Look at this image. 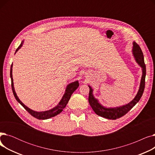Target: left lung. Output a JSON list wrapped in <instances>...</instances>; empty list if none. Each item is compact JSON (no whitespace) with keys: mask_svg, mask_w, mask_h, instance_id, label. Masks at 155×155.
Wrapping results in <instances>:
<instances>
[{"mask_svg":"<svg viewBox=\"0 0 155 155\" xmlns=\"http://www.w3.org/2000/svg\"><path fill=\"white\" fill-rule=\"evenodd\" d=\"M133 52L135 57L136 61L143 68V75L141 80L140 89L138 91V92L136 95L135 98L131 102H129L125 105H123V106L116 108H105L98 102V101L94 98L92 94V89L90 86H88L89 88H90L88 96V102L94 111L96 113V114L109 119H117L124 116L140 100L143 94L145 87L146 65L144 61V56L141 49L140 48V46L135 42L133 43Z\"/></svg>","mask_w":155,"mask_h":155,"instance_id":"8db88e82","label":"left lung"}]
</instances>
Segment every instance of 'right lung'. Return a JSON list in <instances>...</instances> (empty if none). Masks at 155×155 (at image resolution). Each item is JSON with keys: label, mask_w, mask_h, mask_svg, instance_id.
Masks as SVG:
<instances>
[{"label": "right lung", "mask_w": 155, "mask_h": 155, "mask_svg": "<svg viewBox=\"0 0 155 155\" xmlns=\"http://www.w3.org/2000/svg\"><path fill=\"white\" fill-rule=\"evenodd\" d=\"M23 41H22V43H21V45H19V46L17 48V50H16L15 53L17 52L19 49L22 46V44H23ZM12 64H11V71H10V76H11V87H12V90L13 92V94L15 97V98L22 106L30 114L35 117V118L38 119H50L51 117H53L56 115L59 114L60 112H62V110H63V109L66 107V105L67 104V103L68 102L71 95H72V94L74 92V91L76 90V89L79 86V84L78 81H76V82H72L71 84H70L69 85H68L67 88H66V91H65V94H64L63 97H62V99L61 100V101L60 102V103L58 104V105H57L55 107H54L53 109H51V110H49L47 111H45V112H36L30 109H29L28 107H26L25 105H24L18 97L17 95L15 94V92L14 91V84H13V78H12Z\"/></svg>", "instance_id": "obj_1"}]
</instances>
